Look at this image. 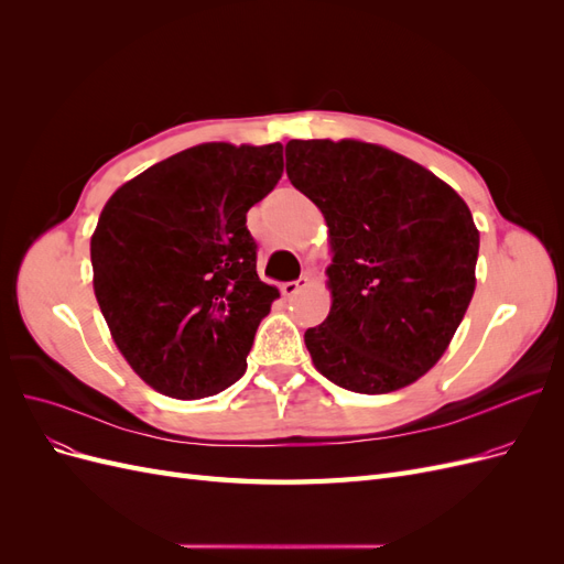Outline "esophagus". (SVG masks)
<instances>
[{
  "instance_id": "34e87169",
  "label": "esophagus",
  "mask_w": 564,
  "mask_h": 564,
  "mask_svg": "<svg viewBox=\"0 0 564 564\" xmlns=\"http://www.w3.org/2000/svg\"><path fill=\"white\" fill-rule=\"evenodd\" d=\"M311 284V278L308 275H301L299 280H292V282H284L280 289H282V294L286 296V299H292V296H296L301 289H305Z\"/></svg>"
}]
</instances>
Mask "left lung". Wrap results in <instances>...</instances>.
Returning a JSON list of instances; mask_svg holds the SVG:
<instances>
[{"label": "left lung", "instance_id": "obj_1", "mask_svg": "<svg viewBox=\"0 0 564 564\" xmlns=\"http://www.w3.org/2000/svg\"><path fill=\"white\" fill-rule=\"evenodd\" d=\"M286 176L329 226L332 311L305 332L322 377L381 395L447 350L475 292L470 209L398 152L360 141H289Z\"/></svg>", "mask_w": 564, "mask_h": 564}]
</instances>
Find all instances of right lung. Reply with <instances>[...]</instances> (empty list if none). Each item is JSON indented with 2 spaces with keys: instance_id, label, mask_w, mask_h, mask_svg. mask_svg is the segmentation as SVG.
Listing matches in <instances>:
<instances>
[{
  "instance_id": "right-lung-1",
  "label": "right lung",
  "mask_w": 564,
  "mask_h": 564,
  "mask_svg": "<svg viewBox=\"0 0 564 564\" xmlns=\"http://www.w3.org/2000/svg\"><path fill=\"white\" fill-rule=\"evenodd\" d=\"M282 145L204 143L152 164L100 212L94 292L131 369L169 398L226 390L280 296L256 272L247 212L282 178Z\"/></svg>"
}]
</instances>
